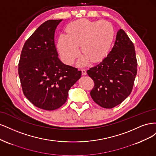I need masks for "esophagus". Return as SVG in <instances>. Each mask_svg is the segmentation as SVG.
Segmentation results:
<instances>
[{
    "label": "esophagus",
    "mask_w": 156,
    "mask_h": 156,
    "mask_svg": "<svg viewBox=\"0 0 156 156\" xmlns=\"http://www.w3.org/2000/svg\"><path fill=\"white\" fill-rule=\"evenodd\" d=\"M81 72H82V74L83 75H87V71L84 69H81Z\"/></svg>",
    "instance_id": "34e87169"
}]
</instances>
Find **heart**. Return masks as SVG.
<instances>
[{"label":"heart","mask_w":156,"mask_h":156,"mask_svg":"<svg viewBox=\"0 0 156 156\" xmlns=\"http://www.w3.org/2000/svg\"><path fill=\"white\" fill-rule=\"evenodd\" d=\"M67 34H62L58 40V49L64 62L72 64L79 53L80 45L83 53L77 62L79 66L98 62L105 57L114 38L115 29L107 21H90L83 19L69 23Z\"/></svg>","instance_id":"obj_1"}]
</instances>
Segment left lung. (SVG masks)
Segmentation results:
<instances>
[{
	"label": "left lung",
	"instance_id": "left-lung-1",
	"mask_svg": "<svg viewBox=\"0 0 156 156\" xmlns=\"http://www.w3.org/2000/svg\"><path fill=\"white\" fill-rule=\"evenodd\" d=\"M135 47L124 30L117 32L115 45L107 57L87 70L94 81L90 96L100 106L111 108L129 96L137 72Z\"/></svg>",
	"mask_w": 156,
	"mask_h": 156
}]
</instances>
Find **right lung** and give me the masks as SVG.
I'll use <instances>...</instances> for the list:
<instances>
[{
  "mask_svg": "<svg viewBox=\"0 0 156 156\" xmlns=\"http://www.w3.org/2000/svg\"><path fill=\"white\" fill-rule=\"evenodd\" d=\"M62 21L48 20L37 28L25 43L19 62L23 94L34 106L47 111L63 105L70 88L81 76V71L58 57L55 32Z\"/></svg>",
  "mask_w": 156,
  "mask_h": 156,
  "instance_id": "obj_1",
  "label": "right lung"
}]
</instances>
